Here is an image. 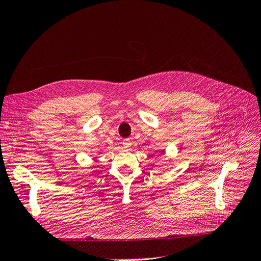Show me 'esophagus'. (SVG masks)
<instances>
[{
	"mask_svg": "<svg viewBox=\"0 0 261 261\" xmlns=\"http://www.w3.org/2000/svg\"><path fill=\"white\" fill-rule=\"evenodd\" d=\"M122 145H123L124 148H130V146H131V141H130L129 139H124V140L122 141Z\"/></svg>",
	"mask_w": 261,
	"mask_h": 261,
	"instance_id": "obj_1",
	"label": "esophagus"
}]
</instances>
